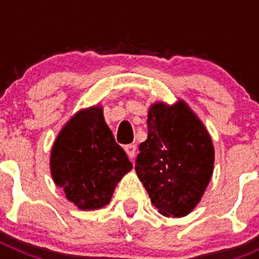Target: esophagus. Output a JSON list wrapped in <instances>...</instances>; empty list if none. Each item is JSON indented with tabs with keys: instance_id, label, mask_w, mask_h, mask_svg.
I'll use <instances>...</instances> for the list:
<instances>
[{
	"instance_id": "obj_1",
	"label": "esophagus",
	"mask_w": 259,
	"mask_h": 259,
	"mask_svg": "<svg viewBox=\"0 0 259 259\" xmlns=\"http://www.w3.org/2000/svg\"><path fill=\"white\" fill-rule=\"evenodd\" d=\"M124 150L128 157L134 158L135 154H136V145L135 144H128V145L124 146Z\"/></svg>"
}]
</instances>
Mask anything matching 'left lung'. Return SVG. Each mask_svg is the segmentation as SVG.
Segmentation results:
<instances>
[{"label": "left lung", "instance_id": "left-lung-1", "mask_svg": "<svg viewBox=\"0 0 259 259\" xmlns=\"http://www.w3.org/2000/svg\"><path fill=\"white\" fill-rule=\"evenodd\" d=\"M146 122L148 139L139 146L135 170L158 211L184 217L200 202L211 179V139L183 101L153 105Z\"/></svg>", "mask_w": 259, "mask_h": 259}]
</instances>
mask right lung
<instances>
[{
	"label": "right lung",
	"mask_w": 259,
	"mask_h": 259,
	"mask_svg": "<svg viewBox=\"0 0 259 259\" xmlns=\"http://www.w3.org/2000/svg\"><path fill=\"white\" fill-rule=\"evenodd\" d=\"M50 168L68 201L81 210H95L110 202L132 163L115 143L101 107H91L79 111L57 137Z\"/></svg>",
	"instance_id": "1"
}]
</instances>
